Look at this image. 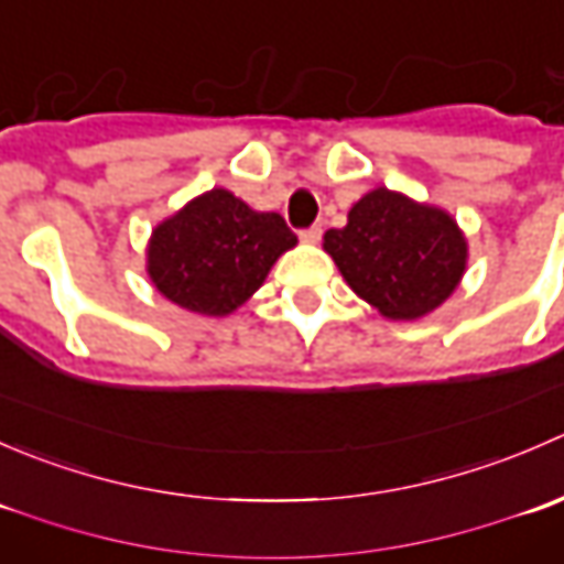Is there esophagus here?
Here are the masks:
<instances>
[{
	"label": "esophagus",
	"instance_id": "esophagus-1",
	"mask_svg": "<svg viewBox=\"0 0 564 564\" xmlns=\"http://www.w3.org/2000/svg\"><path fill=\"white\" fill-rule=\"evenodd\" d=\"M300 240H303L305 246H316V242L322 240V229H318V226H311V229L300 231Z\"/></svg>",
	"mask_w": 564,
	"mask_h": 564
}]
</instances>
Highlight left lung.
I'll return each instance as SVG.
<instances>
[{
  "mask_svg": "<svg viewBox=\"0 0 564 564\" xmlns=\"http://www.w3.org/2000/svg\"><path fill=\"white\" fill-rule=\"evenodd\" d=\"M324 250L351 292L392 322L440 308L469 261V242L447 209L390 187L368 191L344 229L324 235Z\"/></svg>",
  "mask_w": 564,
  "mask_h": 564,
  "instance_id": "8db88e82",
  "label": "left lung"
}]
</instances>
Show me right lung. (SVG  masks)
<instances>
[{
    "label": "right lung",
    "mask_w": 564,
    "mask_h": 564,
    "mask_svg": "<svg viewBox=\"0 0 564 564\" xmlns=\"http://www.w3.org/2000/svg\"><path fill=\"white\" fill-rule=\"evenodd\" d=\"M294 246L297 237L281 215L213 187L152 229L147 275L169 303L220 318L246 305Z\"/></svg>",
    "instance_id": "right-lung-1"
}]
</instances>
